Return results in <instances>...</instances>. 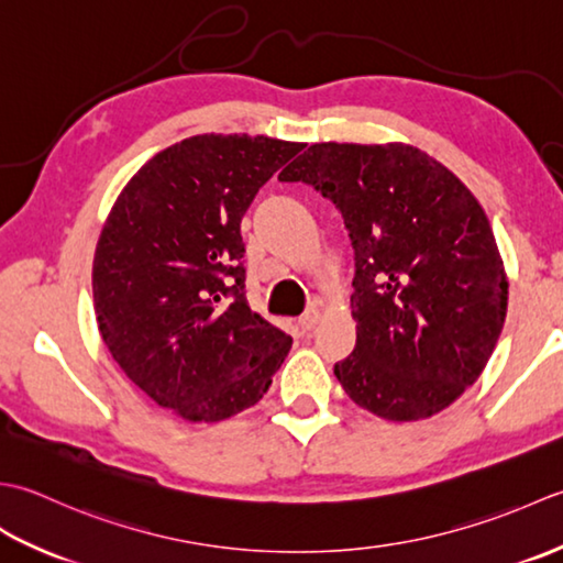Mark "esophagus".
Instances as JSON below:
<instances>
[{"label":"esophagus","instance_id":"1","mask_svg":"<svg viewBox=\"0 0 563 563\" xmlns=\"http://www.w3.org/2000/svg\"><path fill=\"white\" fill-rule=\"evenodd\" d=\"M318 323H320V311H318V308H313V311H308V313H303L301 318H298V325H301L303 330H313Z\"/></svg>","mask_w":563,"mask_h":563}]
</instances>
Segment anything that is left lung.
Returning a JSON list of instances; mask_svg holds the SVG:
<instances>
[{
	"instance_id": "obj_1",
	"label": "left lung",
	"mask_w": 563,
	"mask_h": 563,
	"mask_svg": "<svg viewBox=\"0 0 563 563\" xmlns=\"http://www.w3.org/2000/svg\"><path fill=\"white\" fill-rule=\"evenodd\" d=\"M279 179L313 185L350 231L345 394L391 422L450 408L486 369L508 311L506 265L472 189L408 143H313Z\"/></svg>"
}]
</instances>
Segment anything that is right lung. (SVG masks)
<instances>
[{
  "label": "right lung",
  "instance_id": "obj_1",
  "mask_svg": "<svg viewBox=\"0 0 563 563\" xmlns=\"http://www.w3.org/2000/svg\"><path fill=\"white\" fill-rule=\"evenodd\" d=\"M301 147L191 135L147 159L111 206L91 267L101 340L172 416L221 422L255 406L291 350L286 332L250 311L240 221Z\"/></svg>",
  "mask_w": 563,
  "mask_h": 563
}]
</instances>
